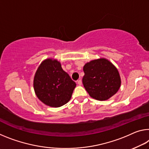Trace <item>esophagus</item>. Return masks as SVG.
<instances>
[{"label":"esophagus","mask_w":149,"mask_h":149,"mask_svg":"<svg viewBox=\"0 0 149 149\" xmlns=\"http://www.w3.org/2000/svg\"><path fill=\"white\" fill-rule=\"evenodd\" d=\"M77 84L79 85V86H81L82 85V81L81 79H79V80H77Z\"/></svg>","instance_id":"esophagus-1"}]
</instances>
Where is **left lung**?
Masks as SVG:
<instances>
[{"mask_svg":"<svg viewBox=\"0 0 149 149\" xmlns=\"http://www.w3.org/2000/svg\"><path fill=\"white\" fill-rule=\"evenodd\" d=\"M84 86L92 98L105 101L117 93L121 86L119 72L105 58L92 60L84 66Z\"/></svg>","mask_w":149,"mask_h":149,"instance_id":"1","label":"left lung"}]
</instances>
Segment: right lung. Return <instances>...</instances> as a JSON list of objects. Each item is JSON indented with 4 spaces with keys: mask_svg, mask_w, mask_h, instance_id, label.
Returning <instances> with one entry per match:
<instances>
[{
    "mask_svg": "<svg viewBox=\"0 0 149 149\" xmlns=\"http://www.w3.org/2000/svg\"><path fill=\"white\" fill-rule=\"evenodd\" d=\"M75 81L63 70L57 60L46 59L38 68L34 78V89L38 98L52 107H61L72 97Z\"/></svg>",
    "mask_w": 149,
    "mask_h": 149,
    "instance_id": "obj_1",
    "label": "right lung"
}]
</instances>
